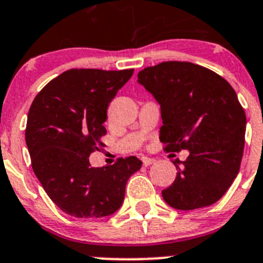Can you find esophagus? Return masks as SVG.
Returning <instances> with one entry per match:
<instances>
[{"label": "esophagus", "mask_w": 263, "mask_h": 263, "mask_svg": "<svg viewBox=\"0 0 263 263\" xmlns=\"http://www.w3.org/2000/svg\"><path fill=\"white\" fill-rule=\"evenodd\" d=\"M155 162V159H153V158H147V157H144L142 158V164L145 165V167H147V165L153 164V163Z\"/></svg>", "instance_id": "esophagus-1"}]
</instances>
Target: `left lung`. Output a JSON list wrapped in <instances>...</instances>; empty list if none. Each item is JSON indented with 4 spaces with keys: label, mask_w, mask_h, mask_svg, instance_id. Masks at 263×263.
Returning a JSON list of instances; mask_svg holds the SVG:
<instances>
[{
    "label": "left lung",
    "mask_w": 263,
    "mask_h": 263,
    "mask_svg": "<svg viewBox=\"0 0 263 263\" xmlns=\"http://www.w3.org/2000/svg\"><path fill=\"white\" fill-rule=\"evenodd\" d=\"M141 83L160 104L159 140L165 152L189 150L163 199L191 211L220 200L240 168L246 111L230 83L189 61H163L140 70Z\"/></svg>",
    "instance_id": "obj_1"
}]
</instances>
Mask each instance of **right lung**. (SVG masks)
<instances>
[{
	"mask_svg": "<svg viewBox=\"0 0 263 263\" xmlns=\"http://www.w3.org/2000/svg\"><path fill=\"white\" fill-rule=\"evenodd\" d=\"M134 69H69L47 83L28 113L25 142L34 175L63 212L105 217L124 199L126 183L141 168L136 157L93 168L90 155L105 144L108 106Z\"/></svg>",
	"mask_w": 263,
	"mask_h": 263,
	"instance_id": "right-lung-1",
	"label": "right lung"
}]
</instances>
